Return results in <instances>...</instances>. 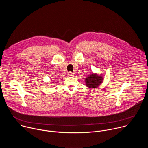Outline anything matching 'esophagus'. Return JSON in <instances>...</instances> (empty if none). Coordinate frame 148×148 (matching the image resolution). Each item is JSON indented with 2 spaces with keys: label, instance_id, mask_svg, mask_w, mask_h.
I'll use <instances>...</instances> for the list:
<instances>
[{
  "label": "esophagus",
  "instance_id": "34e87169",
  "mask_svg": "<svg viewBox=\"0 0 148 148\" xmlns=\"http://www.w3.org/2000/svg\"><path fill=\"white\" fill-rule=\"evenodd\" d=\"M68 77H74L75 75H74V73H71V72H69L68 73Z\"/></svg>",
  "mask_w": 148,
  "mask_h": 148
}]
</instances>
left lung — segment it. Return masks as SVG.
<instances>
[{"label": "left lung", "instance_id": "8db88e82", "mask_svg": "<svg viewBox=\"0 0 148 148\" xmlns=\"http://www.w3.org/2000/svg\"><path fill=\"white\" fill-rule=\"evenodd\" d=\"M103 81V77L102 75H98L96 73H92L90 74L85 79L87 87L90 88H97L100 86Z\"/></svg>", "mask_w": 148, "mask_h": 148}]
</instances>
